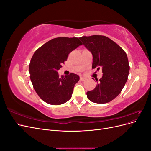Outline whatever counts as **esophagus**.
<instances>
[{"instance_id":"obj_1","label":"esophagus","mask_w":151,"mask_h":151,"mask_svg":"<svg viewBox=\"0 0 151 151\" xmlns=\"http://www.w3.org/2000/svg\"><path fill=\"white\" fill-rule=\"evenodd\" d=\"M80 80H81V81L84 82V81H85L86 80V78H85V77H80Z\"/></svg>"}]
</instances>
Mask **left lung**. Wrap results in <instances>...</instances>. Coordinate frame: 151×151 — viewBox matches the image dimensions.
Listing matches in <instances>:
<instances>
[{
	"label": "left lung",
	"instance_id": "8db88e82",
	"mask_svg": "<svg viewBox=\"0 0 151 151\" xmlns=\"http://www.w3.org/2000/svg\"><path fill=\"white\" fill-rule=\"evenodd\" d=\"M80 40L93 55L92 68H102L103 76L96 79V88L87 92V97L95 103L112 101L124 87L130 66L126 53L119 45L106 36H83Z\"/></svg>",
	"mask_w": 151,
	"mask_h": 151
}]
</instances>
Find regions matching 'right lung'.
Returning a JSON list of instances; mask_svg holds the SVG:
<instances>
[{"instance_id":"add662e5","label":"right lung","mask_w":151,"mask_h":151,"mask_svg":"<svg viewBox=\"0 0 151 151\" xmlns=\"http://www.w3.org/2000/svg\"><path fill=\"white\" fill-rule=\"evenodd\" d=\"M83 43L78 38L58 37L52 39L36 50L29 65L33 88L43 101L52 105L66 103L72 97L79 76H59L58 70L71 52Z\"/></svg>"}]
</instances>
